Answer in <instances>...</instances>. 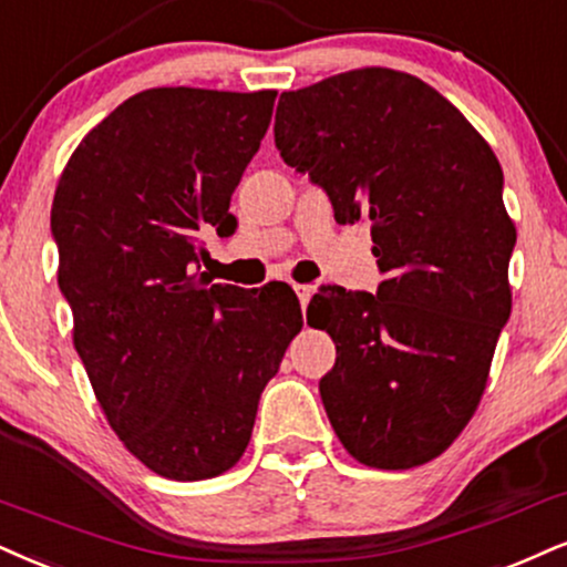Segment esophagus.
I'll use <instances>...</instances> for the list:
<instances>
[{"label":"esophagus","mask_w":567,"mask_h":567,"mask_svg":"<svg viewBox=\"0 0 567 567\" xmlns=\"http://www.w3.org/2000/svg\"><path fill=\"white\" fill-rule=\"evenodd\" d=\"M295 291H297V297H299V305H302V307L310 305L312 286H307V284H295Z\"/></svg>","instance_id":"34e87169"}]
</instances>
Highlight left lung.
Here are the masks:
<instances>
[{"label":"left lung","mask_w":567,"mask_h":567,"mask_svg":"<svg viewBox=\"0 0 567 567\" xmlns=\"http://www.w3.org/2000/svg\"><path fill=\"white\" fill-rule=\"evenodd\" d=\"M272 134L337 223L370 220L389 276L375 295L328 286L307 307L337 344L328 421L362 465L429 463L471 423L513 307L499 159L450 100L391 68L284 91Z\"/></svg>","instance_id":"obj_1"}]
</instances>
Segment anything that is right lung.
<instances>
[{"label":"right lung","instance_id":"right-lung-1","mask_svg":"<svg viewBox=\"0 0 567 567\" xmlns=\"http://www.w3.org/2000/svg\"><path fill=\"white\" fill-rule=\"evenodd\" d=\"M276 91L146 89L89 131L52 202L73 344L125 450L205 481L247 450L257 402L302 331L289 286L244 291L194 272L197 234L234 230L230 194Z\"/></svg>","mask_w":567,"mask_h":567}]
</instances>
